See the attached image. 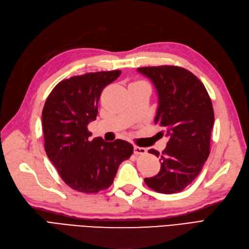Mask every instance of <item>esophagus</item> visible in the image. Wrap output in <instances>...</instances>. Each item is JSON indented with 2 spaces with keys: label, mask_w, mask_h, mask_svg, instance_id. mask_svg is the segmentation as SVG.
<instances>
[{
  "label": "esophagus",
  "mask_w": 249,
  "mask_h": 249,
  "mask_svg": "<svg viewBox=\"0 0 249 249\" xmlns=\"http://www.w3.org/2000/svg\"><path fill=\"white\" fill-rule=\"evenodd\" d=\"M134 153H135V154H144V153H146V149L143 148V147L135 146V147H134Z\"/></svg>",
  "instance_id": "1"
}]
</instances>
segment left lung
<instances>
[{"instance_id":"obj_1","label":"left lung","mask_w":249,"mask_h":249,"mask_svg":"<svg viewBox=\"0 0 249 249\" xmlns=\"http://www.w3.org/2000/svg\"><path fill=\"white\" fill-rule=\"evenodd\" d=\"M157 89L159 107L154 123L166 130L167 147L160 158V170L144 181L162 194L183 191L198 176L210 153L214 124L212 102L204 84L192 72L177 66L142 67L137 69Z\"/></svg>"}]
</instances>
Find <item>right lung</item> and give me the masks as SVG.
Here are the masks:
<instances>
[{
    "label": "right lung",
    "mask_w": 249,
    "mask_h": 249,
    "mask_svg": "<svg viewBox=\"0 0 249 249\" xmlns=\"http://www.w3.org/2000/svg\"><path fill=\"white\" fill-rule=\"evenodd\" d=\"M122 71H103L73 76L57 83L42 111L44 147L59 176L73 190L96 194L112 184L119 165L133 153V145L117 139H90L88 130L98 114L105 87Z\"/></svg>",
    "instance_id": "obj_1"
}]
</instances>
